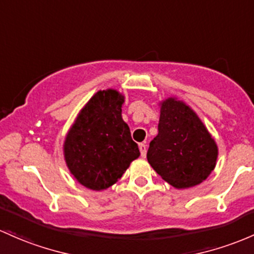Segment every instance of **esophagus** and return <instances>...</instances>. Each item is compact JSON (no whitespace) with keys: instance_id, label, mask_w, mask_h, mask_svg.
<instances>
[{"instance_id":"34e87169","label":"esophagus","mask_w":254,"mask_h":254,"mask_svg":"<svg viewBox=\"0 0 254 254\" xmlns=\"http://www.w3.org/2000/svg\"><path fill=\"white\" fill-rule=\"evenodd\" d=\"M138 148H140V152H141V157L144 158L147 154V144L146 143H140L138 144Z\"/></svg>"}]
</instances>
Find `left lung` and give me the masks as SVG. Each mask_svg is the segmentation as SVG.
<instances>
[{
    "instance_id": "left-lung-1",
    "label": "left lung",
    "mask_w": 254,
    "mask_h": 254,
    "mask_svg": "<svg viewBox=\"0 0 254 254\" xmlns=\"http://www.w3.org/2000/svg\"><path fill=\"white\" fill-rule=\"evenodd\" d=\"M158 135L147 159L164 181L177 189L200 185L216 168L218 147L195 111L170 96L159 102Z\"/></svg>"
}]
</instances>
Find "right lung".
Listing matches in <instances>:
<instances>
[{
	"mask_svg": "<svg viewBox=\"0 0 254 254\" xmlns=\"http://www.w3.org/2000/svg\"><path fill=\"white\" fill-rule=\"evenodd\" d=\"M125 96L116 89L99 90L79 111L64 141L65 163L77 182L105 190L121 180L140 150L123 121Z\"/></svg>",
	"mask_w": 254,
	"mask_h": 254,
	"instance_id": "1",
	"label": "right lung"
}]
</instances>
